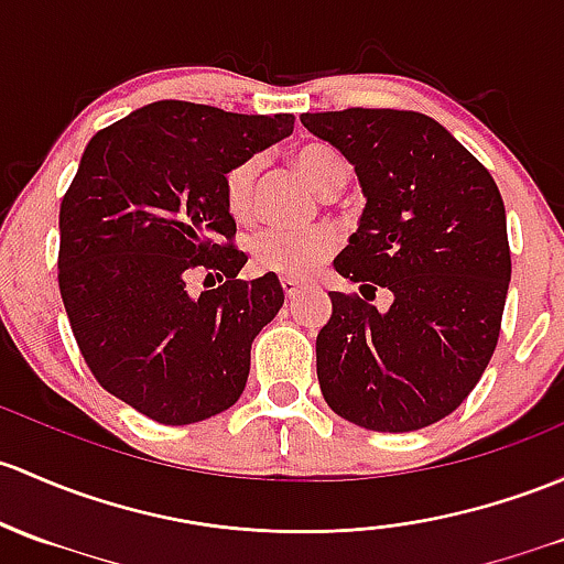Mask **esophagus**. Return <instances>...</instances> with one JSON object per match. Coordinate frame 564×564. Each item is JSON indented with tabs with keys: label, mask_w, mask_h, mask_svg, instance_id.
Masks as SVG:
<instances>
[{
	"label": "esophagus",
	"mask_w": 564,
	"mask_h": 564,
	"mask_svg": "<svg viewBox=\"0 0 564 564\" xmlns=\"http://www.w3.org/2000/svg\"><path fill=\"white\" fill-rule=\"evenodd\" d=\"M281 286L286 300H294L302 292V281H297V278H281Z\"/></svg>",
	"instance_id": "1"
}]
</instances>
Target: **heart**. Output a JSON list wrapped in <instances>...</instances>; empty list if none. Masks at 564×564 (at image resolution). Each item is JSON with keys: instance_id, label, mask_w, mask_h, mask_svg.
<instances>
[{"instance_id": "1", "label": "heart", "mask_w": 564, "mask_h": 564, "mask_svg": "<svg viewBox=\"0 0 564 564\" xmlns=\"http://www.w3.org/2000/svg\"><path fill=\"white\" fill-rule=\"evenodd\" d=\"M300 175L324 197L340 192L348 181V164L337 151L327 145L300 148L294 153ZM259 159H242L227 175H224V199L229 213L240 221L251 218L253 213V188H257ZM340 242V232L332 224H311V227H267L248 242L251 262L257 270L275 272L283 278H302L313 267L332 257Z\"/></svg>"}]
</instances>
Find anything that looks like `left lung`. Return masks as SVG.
<instances>
[{
	"mask_svg": "<svg viewBox=\"0 0 564 564\" xmlns=\"http://www.w3.org/2000/svg\"><path fill=\"white\" fill-rule=\"evenodd\" d=\"M302 127L354 164L367 205L335 270L316 337L327 405L376 432H413L454 413L497 348L511 283L506 205L489 170L424 112H305ZM389 288L392 305L366 302Z\"/></svg>",
	"mask_w": 564,
	"mask_h": 564,
	"instance_id": "1",
	"label": "left lung"
}]
</instances>
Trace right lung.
Returning a JSON list of instances; mask_svg holds the SVG:
<instances>
[{
  "mask_svg": "<svg viewBox=\"0 0 564 564\" xmlns=\"http://www.w3.org/2000/svg\"><path fill=\"white\" fill-rule=\"evenodd\" d=\"M294 132L292 112L242 116L162 99L88 140L58 210V289L99 387L159 424L240 400L251 343L283 305L275 272L237 281L224 175ZM192 271L221 288L194 299Z\"/></svg>",
  "mask_w": 564,
  "mask_h": 564,
  "instance_id": "1",
  "label": "right lung"
}]
</instances>
